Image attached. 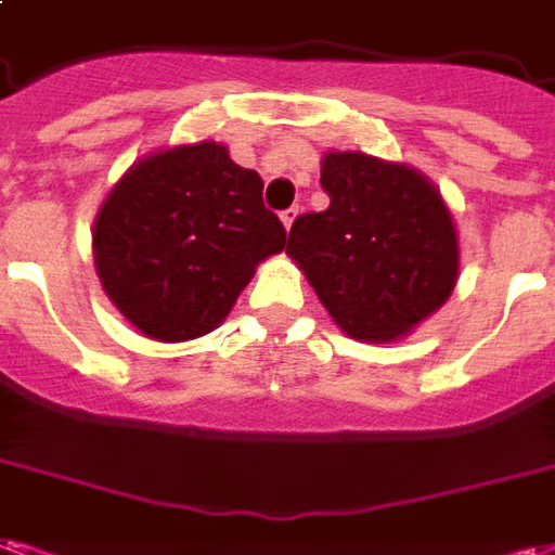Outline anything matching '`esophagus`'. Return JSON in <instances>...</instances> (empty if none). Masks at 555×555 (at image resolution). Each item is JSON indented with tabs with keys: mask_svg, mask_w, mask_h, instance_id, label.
Returning a JSON list of instances; mask_svg holds the SVG:
<instances>
[{
	"mask_svg": "<svg viewBox=\"0 0 555 555\" xmlns=\"http://www.w3.org/2000/svg\"><path fill=\"white\" fill-rule=\"evenodd\" d=\"M297 215H299V208H288V211H282V223H285V229H291V225H294Z\"/></svg>",
	"mask_w": 555,
	"mask_h": 555,
	"instance_id": "esophagus-1",
	"label": "esophagus"
}]
</instances>
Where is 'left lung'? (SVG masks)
Segmentation results:
<instances>
[{
	"instance_id": "obj_1",
	"label": "left lung",
	"mask_w": 555,
	"mask_h": 555,
	"mask_svg": "<svg viewBox=\"0 0 555 555\" xmlns=\"http://www.w3.org/2000/svg\"><path fill=\"white\" fill-rule=\"evenodd\" d=\"M320 184L330 208L294 220L288 256L350 338H403L459 276L450 208L426 176L364 152H326Z\"/></svg>"
}]
</instances>
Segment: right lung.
Returning <instances> with one entry per match:
<instances>
[{
	"label": "right lung",
	"mask_w": 555,
	"mask_h": 555,
	"mask_svg": "<svg viewBox=\"0 0 555 555\" xmlns=\"http://www.w3.org/2000/svg\"><path fill=\"white\" fill-rule=\"evenodd\" d=\"M261 191V176L215 141L134 164L93 225L96 273L122 318L155 340L220 326L256 267L285 249V225Z\"/></svg>",
	"instance_id": "1"
}]
</instances>
